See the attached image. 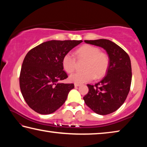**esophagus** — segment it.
I'll use <instances>...</instances> for the list:
<instances>
[{"instance_id":"esophagus-1","label":"esophagus","mask_w":147,"mask_h":147,"mask_svg":"<svg viewBox=\"0 0 147 147\" xmlns=\"http://www.w3.org/2000/svg\"><path fill=\"white\" fill-rule=\"evenodd\" d=\"M80 85H81L80 84H78V83L74 84V86H75V87H78V86H79Z\"/></svg>"}]
</instances>
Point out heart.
<instances>
[{"instance_id":"1","label":"heart","mask_w":147,"mask_h":147,"mask_svg":"<svg viewBox=\"0 0 147 147\" xmlns=\"http://www.w3.org/2000/svg\"><path fill=\"white\" fill-rule=\"evenodd\" d=\"M76 56L79 61H84V71L76 72L70 75L69 80L78 84L87 83L96 79H100L107 73L109 66V57L107 53L101 52L96 46L86 45L76 51ZM63 68L71 74L76 68V60L71 54L67 53L62 61Z\"/></svg>"}]
</instances>
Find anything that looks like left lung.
I'll return each mask as SVG.
<instances>
[{
	"mask_svg": "<svg viewBox=\"0 0 147 147\" xmlns=\"http://www.w3.org/2000/svg\"><path fill=\"white\" fill-rule=\"evenodd\" d=\"M84 42L103 48L109 57L106 76L94 86L87 84L89 90L83 97L84 102L97 114H111L124 103L130 91L132 81L130 57L110 40H85Z\"/></svg>",
	"mask_w": 147,
	"mask_h": 147,
	"instance_id": "1",
	"label": "left lung"
}]
</instances>
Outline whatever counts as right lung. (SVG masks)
<instances>
[{
	"instance_id": "1",
	"label": "right lung",
	"mask_w": 147,
	"mask_h": 147,
	"mask_svg": "<svg viewBox=\"0 0 147 147\" xmlns=\"http://www.w3.org/2000/svg\"><path fill=\"white\" fill-rule=\"evenodd\" d=\"M83 40H49L28 51L23 61L19 83L28 106L40 114L55 112L66 101L74 84L59 83L68 78L63 57Z\"/></svg>"
}]
</instances>
